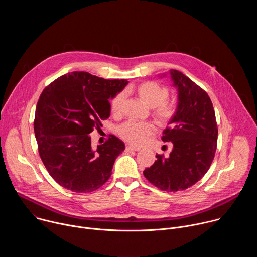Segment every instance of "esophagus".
Here are the masks:
<instances>
[{"label":"esophagus","instance_id":"obj_1","mask_svg":"<svg viewBox=\"0 0 257 257\" xmlns=\"http://www.w3.org/2000/svg\"><path fill=\"white\" fill-rule=\"evenodd\" d=\"M138 151H139V149L134 148V146H132V145L126 146V152H138Z\"/></svg>","mask_w":257,"mask_h":257}]
</instances>
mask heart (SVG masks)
Listing matches in <instances>:
<instances>
[{
    "instance_id": "heart-1",
    "label": "heart",
    "mask_w": 257,
    "mask_h": 257,
    "mask_svg": "<svg viewBox=\"0 0 257 257\" xmlns=\"http://www.w3.org/2000/svg\"><path fill=\"white\" fill-rule=\"evenodd\" d=\"M136 92L140 99L153 109V117L161 126H166L175 118L177 113L176 103L167 100L169 90L161 84L149 81L137 86ZM126 98V92L120 91L111 101V112L114 116H120ZM155 131L150 122L128 121L120 126L119 134L127 142L133 145H141Z\"/></svg>"
}]
</instances>
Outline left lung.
Instances as JSON below:
<instances>
[{
    "mask_svg": "<svg viewBox=\"0 0 257 257\" xmlns=\"http://www.w3.org/2000/svg\"><path fill=\"white\" fill-rule=\"evenodd\" d=\"M170 75L178 91L177 113L162 140L172 142L173 150L168 157L157 155L143 175L161 190L175 192L191 187L208 171L216 151L217 126L208 94L178 70L171 69Z\"/></svg>",
    "mask_w": 257,
    "mask_h": 257,
    "instance_id": "8db88e82",
    "label": "left lung"
}]
</instances>
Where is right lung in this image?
Wrapping results in <instances>:
<instances>
[{
    "label": "right lung",
    "mask_w": 257,
    "mask_h": 257,
    "mask_svg": "<svg viewBox=\"0 0 257 257\" xmlns=\"http://www.w3.org/2000/svg\"><path fill=\"white\" fill-rule=\"evenodd\" d=\"M127 84L126 79L108 80L75 71L42 92L33 123L35 138L46 169L62 187L92 192L111 177L115 160L125 150L124 142L109 135L93 148L89 135L109 117V98Z\"/></svg>",
    "instance_id": "1"
}]
</instances>
